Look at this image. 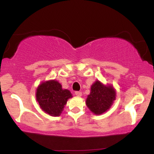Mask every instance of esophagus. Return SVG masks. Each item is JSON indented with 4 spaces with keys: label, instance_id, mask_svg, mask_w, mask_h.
I'll return each instance as SVG.
<instances>
[{
    "label": "esophagus",
    "instance_id": "obj_1",
    "mask_svg": "<svg viewBox=\"0 0 154 154\" xmlns=\"http://www.w3.org/2000/svg\"><path fill=\"white\" fill-rule=\"evenodd\" d=\"M75 94L76 96H78V97H81L82 95V93L81 92V91H75Z\"/></svg>",
    "mask_w": 154,
    "mask_h": 154
}]
</instances>
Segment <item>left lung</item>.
<instances>
[{
    "label": "left lung",
    "mask_w": 154,
    "mask_h": 154,
    "mask_svg": "<svg viewBox=\"0 0 154 154\" xmlns=\"http://www.w3.org/2000/svg\"><path fill=\"white\" fill-rule=\"evenodd\" d=\"M116 92L112 86H104L97 81L91 87L86 103L88 108L94 114H102L107 111L115 100Z\"/></svg>",
    "instance_id": "left-lung-1"
}]
</instances>
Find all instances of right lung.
I'll return each mask as SVG.
<instances>
[{
    "mask_svg": "<svg viewBox=\"0 0 154 154\" xmlns=\"http://www.w3.org/2000/svg\"><path fill=\"white\" fill-rule=\"evenodd\" d=\"M70 97V91L62 89L61 84L54 80L42 83L36 92V100L41 109L52 116L60 115L68 99Z\"/></svg>",
    "mask_w": 154,
    "mask_h": 154,
    "instance_id": "1",
    "label": "right lung"
}]
</instances>
